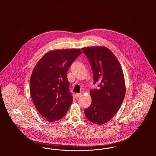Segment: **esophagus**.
Listing matches in <instances>:
<instances>
[{"label": "esophagus", "mask_w": 156, "mask_h": 156, "mask_svg": "<svg viewBox=\"0 0 156 156\" xmlns=\"http://www.w3.org/2000/svg\"><path fill=\"white\" fill-rule=\"evenodd\" d=\"M81 95V93H79V94H75V98L78 99L79 97H80V96Z\"/></svg>", "instance_id": "obj_1"}]
</instances>
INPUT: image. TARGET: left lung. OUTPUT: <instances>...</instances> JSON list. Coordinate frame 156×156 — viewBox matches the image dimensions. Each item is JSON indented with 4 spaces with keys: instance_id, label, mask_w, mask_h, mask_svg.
Returning <instances> with one entry per match:
<instances>
[{
    "instance_id": "1",
    "label": "left lung",
    "mask_w": 156,
    "mask_h": 156,
    "mask_svg": "<svg viewBox=\"0 0 156 156\" xmlns=\"http://www.w3.org/2000/svg\"><path fill=\"white\" fill-rule=\"evenodd\" d=\"M90 63L94 84L99 89L90 90L92 103L84 112L87 119L104 125L116 115L126 94V85L121 65L111 51L104 46L82 48Z\"/></svg>"
}]
</instances>
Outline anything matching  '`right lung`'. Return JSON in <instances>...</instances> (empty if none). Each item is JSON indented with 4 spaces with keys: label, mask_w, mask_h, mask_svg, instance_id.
Instances as JSON below:
<instances>
[{
    "label": "right lung",
    "mask_w": 156,
    "mask_h": 156,
    "mask_svg": "<svg viewBox=\"0 0 156 156\" xmlns=\"http://www.w3.org/2000/svg\"><path fill=\"white\" fill-rule=\"evenodd\" d=\"M82 52L79 48L54 50L45 53L31 73L30 93L39 113L48 122L64 117L73 101L67 71Z\"/></svg>",
    "instance_id": "obj_1"
}]
</instances>
